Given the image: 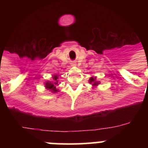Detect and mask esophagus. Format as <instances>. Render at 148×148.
<instances>
[{
    "instance_id": "1",
    "label": "esophagus",
    "mask_w": 148,
    "mask_h": 148,
    "mask_svg": "<svg viewBox=\"0 0 148 148\" xmlns=\"http://www.w3.org/2000/svg\"><path fill=\"white\" fill-rule=\"evenodd\" d=\"M72 64V66H75V62H73V63H72V64Z\"/></svg>"
}]
</instances>
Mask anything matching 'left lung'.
<instances>
[{
    "mask_svg": "<svg viewBox=\"0 0 148 148\" xmlns=\"http://www.w3.org/2000/svg\"><path fill=\"white\" fill-rule=\"evenodd\" d=\"M89 82L90 84H92V86H97L99 84V82H97L96 81V78L95 77H91L89 80Z\"/></svg>",
    "mask_w": 148,
    "mask_h": 148,
    "instance_id": "1",
    "label": "left lung"
}]
</instances>
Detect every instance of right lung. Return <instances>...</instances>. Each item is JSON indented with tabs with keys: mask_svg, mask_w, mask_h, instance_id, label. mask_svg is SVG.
<instances>
[{
	"mask_svg": "<svg viewBox=\"0 0 148 148\" xmlns=\"http://www.w3.org/2000/svg\"><path fill=\"white\" fill-rule=\"evenodd\" d=\"M58 76L57 75H53V81H47L45 82V87L47 90H50L53 92H58V90L56 89L57 85H58Z\"/></svg>",
	"mask_w": 148,
	"mask_h": 148,
	"instance_id": "1",
	"label": "right lung"
}]
</instances>
